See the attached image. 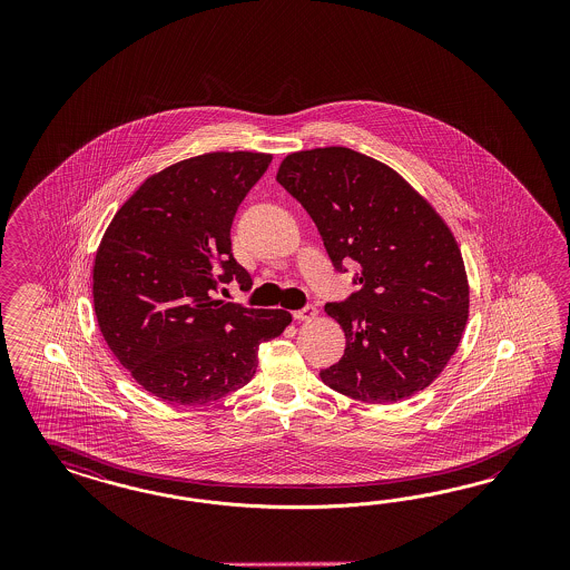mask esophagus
Masks as SVG:
<instances>
[{"mask_svg": "<svg viewBox=\"0 0 570 570\" xmlns=\"http://www.w3.org/2000/svg\"><path fill=\"white\" fill-rule=\"evenodd\" d=\"M315 315H317V309L313 305H305L303 309L294 311L293 313L294 320H298V322H309Z\"/></svg>", "mask_w": 570, "mask_h": 570, "instance_id": "1", "label": "esophagus"}]
</instances>
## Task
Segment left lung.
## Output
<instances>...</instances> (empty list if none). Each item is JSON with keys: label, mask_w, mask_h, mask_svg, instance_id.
Wrapping results in <instances>:
<instances>
[{"label": "left lung", "mask_w": 570, "mask_h": 570, "mask_svg": "<svg viewBox=\"0 0 570 570\" xmlns=\"http://www.w3.org/2000/svg\"><path fill=\"white\" fill-rule=\"evenodd\" d=\"M277 181L309 213L334 269L360 265V291L326 303L346 346L320 379L363 403L424 391L466 328V272L448 225L399 173L343 146L286 156Z\"/></svg>", "instance_id": "obj_1"}]
</instances>
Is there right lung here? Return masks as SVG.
<instances>
[{
  "instance_id": "obj_1",
  "label": "right lung",
  "mask_w": 570,
  "mask_h": 570,
  "mask_svg": "<svg viewBox=\"0 0 570 570\" xmlns=\"http://www.w3.org/2000/svg\"><path fill=\"white\" fill-rule=\"evenodd\" d=\"M272 155L208 153L148 177L104 234L94 309L106 345L148 393L200 405L257 372L261 343L291 324L284 309L215 301L253 279L234 259L232 224Z\"/></svg>"
}]
</instances>
